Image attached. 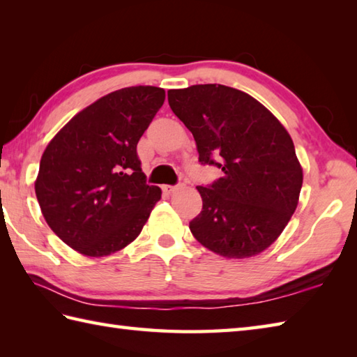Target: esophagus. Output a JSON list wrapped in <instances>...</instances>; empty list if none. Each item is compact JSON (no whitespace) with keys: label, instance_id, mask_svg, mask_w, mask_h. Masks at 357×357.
Returning <instances> with one entry per match:
<instances>
[{"label":"esophagus","instance_id":"34e87169","mask_svg":"<svg viewBox=\"0 0 357 357\" xmlns=\"http://www.w3.org/2000/svg\"><path fill=\"white\" fill-rule=\"evenodd\" d=\"M176 188H178V185H164L162 190L167 192V193H173L174 190H176Z\"/></svg>","mask_w":357,"mask_h":357}]
</instances>
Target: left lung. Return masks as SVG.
Segmentation results:
<instances>
[{
  "label": "left lung",
  "mask_w": 357,
  "mask_h": 357,
  "mask_svg": "<svg viewBox=\"0 0 357 357\" xmlns=\"http://www.w3.org/2000/svg\"><path fill=\"white\" fill-rule=\"evenodd\" d=\"M169 104L193 133L199 162L222 178L198 185L201 213L190 231L225 257H250L270 247L298 207L302 169L284 126L238 89L196 84L169 90Z\"/></svg>",
  "instance_id": "1"
}]
</instances>
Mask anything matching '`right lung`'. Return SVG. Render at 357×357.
<instances>
[{
  "label": "right lung",
  "mask_w": 357,
  "mask_h": 357,
  "mask_svg": "<svg viewBox=\"0 0 357 357\" xmlns=\"http://www.w3.org/2000/svg\"><path fill=\"white\" fill-rule=\"evenodd\" d=\"M165 100L164 89L126 87L75 115L45 147L35 183L43 216L81 255L115 253L138 238L161 199L136 146Z\"/></svg>",
  "instance_id": "obj_1"
}]
</instances>
